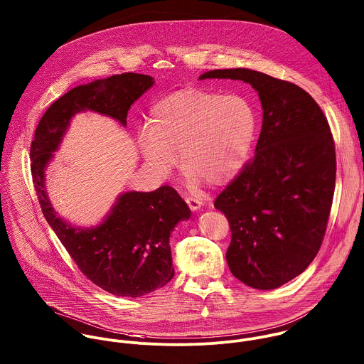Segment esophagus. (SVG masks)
Returning <instances> with one entry per match:
<instances>
[{
	"instance_id": "34e87169",
	"label": "esophagus",
	"mask_w": 364,
	"mask_h": 364,
	"mask_svg": "<svg viewBox=\"0 0 364 364\" xmlns=\"http://www.w3.org/2000/svg\"><path fill=\"white\" fill-rule=\"evenodd\" d=\"M186 203L188 204V207H190L193 211L200 210L201 205H203V203H201L198 198H196V197H187V198H186Z\"/></svg>"
}]
</instances>
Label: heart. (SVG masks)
Listing matches in <instances>:
<instances>
[{"label":"heart","mask_w":364,"mask_h":364,"mask_svg":"<svg viewBox=\"0 0 364 364\" xmlns=\"http://www.w3.org/2000/svg\"><path fill=\"white\" fill-rule=\"evenodd\" d=\"M255 113L241 95L183 89L159 100L139 133L143 159L167 177L178 164L191 181L218 186L242 166L255 133Z\"/></svg>","instance_id":"b5f03b06"}]
</instances>
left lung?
I'll list each match as a JSON object with an SVG mask.
<instances>
[{
  "label": "left lung",
  "mask_w": 364,
  "mask_h": 364,
  "mask_svg": "<svg viewBox=\"0 0 364 364\" xmlns=\"http://www.w3.org/2000/svg\"><path fill=\"white\" fill-rule=\"evenodd\" d=\"M200 79L250 83L264 109L255 156L215 198L231 228V274L255 289H275L318 255L336 181L333 136L319 105L295 83L237 68Z\"/></svg>",
  "instance_id": "1"
}]
</instances>
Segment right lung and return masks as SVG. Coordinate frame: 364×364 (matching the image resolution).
Returning a JSON list of instances; mask_svg holds the SVG:
<instances>
[{"instance_id": "right-lung-1", "label": "right lung", "mask_w": 364, "mask_h": 364, "mask_svg": "<svg viewBox=\"0 0 364 364\" xmlns=\"http://www.w3.org/2000/svg\"><path fill=\"white\" fill-rule=\"evenodd\" d=\"M153 83L149 75L127 72L76 86L49 106L31 143L32 181L45 220L82 274L116 296L139 298L173 279L170 234L190 218V208L174 188L163 186L151 193L120 194L96 227H72L50 205L45 168L75 113L93 110L126 126L130 106Z\"/></svg>"}]
</instances>
